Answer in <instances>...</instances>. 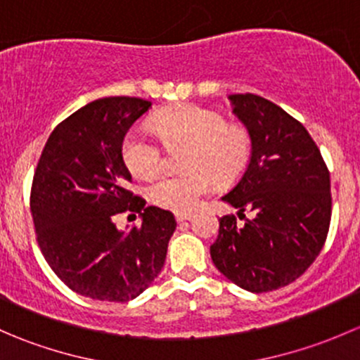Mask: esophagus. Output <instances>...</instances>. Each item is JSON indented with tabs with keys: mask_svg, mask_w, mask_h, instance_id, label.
Segmentation results:
<instances>
[{
	"mask_svg": "<svg viewBox=\"0 0 360 360\" xmlns=\"http://www.w3.org/2000/svg\"><path fill=\"white\" fill-rule=\"evenodd\" d=\"M191 219H193V214H186V212H177L176 214L177 223H184V221H191Z\"/></svg>",
	"mask_w": 360,
	"mask_h": 360,
	"instance_id": "1",
	"label": "esophagus"
}]
</instances>
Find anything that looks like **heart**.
I'll return each mask as SVG.
<instances>
[{"label":"heart","mask_w":360,"mask_h":360,"mask_svg":"<svg viewBox=\"0 0 360 360\" xmlns=\"http://www.w3.org/2000/svg\"><path fill=\"white\" fill-rule=\"evenodd\" d=\"M155 129L169 148L190 146L184 176H163L148 188L153 205L190 212L214 186V177L230 183L244 172L250 157V137L242 127L226 125L216 111L184 104L155 118ZM122 158L136 177H153L162 169V148L144 127H134L122 144Z\"/></svg>","instance_id":"1"}]
</instances>
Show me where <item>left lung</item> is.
Listing matches in <instances>:
<instances>
[{
	"mask_svg": "<svg viewBox=\"0 0 360 360\" xmlns=\"http://www.w3.org/2000/svg\"><path fill=\"white\" fill-rule=\"evenodd\" d=\"M228 99L249 132L250 158L223 200L254 217L244 226L233 216L221 217L210 257L238 288L268 292L296 281L321 252L331 221V181L297 120L254 94Z\"/></svg>",
	"mask_w": 360,
	"mask_h": 360,
	"instance_id": "obj_1",
	"label": "left lung"
}]
</instances>
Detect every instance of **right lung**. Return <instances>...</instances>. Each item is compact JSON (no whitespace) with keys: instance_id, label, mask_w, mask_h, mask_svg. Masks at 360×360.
<instances>
[{"instance_id":"right-lung-1","label":"right lung","mask_w":360,"mask_h":360,"mask_svg":"<svg viewBox=\"0 0 360 360\" xmlns=\"http://www.w3.org/2000/svg\"><path fill=\"white\" fill-rule=\"evenodd\" d=\"M150 108L137 97L92 101L53 129L36 167L31 212L43 256L69 289L92 300L146 291L176 230L172 212L130 193L122 158L127 132ZM127 210L141 212V226L122 232L112 217Z\"/></svg>"}]
</instances>
